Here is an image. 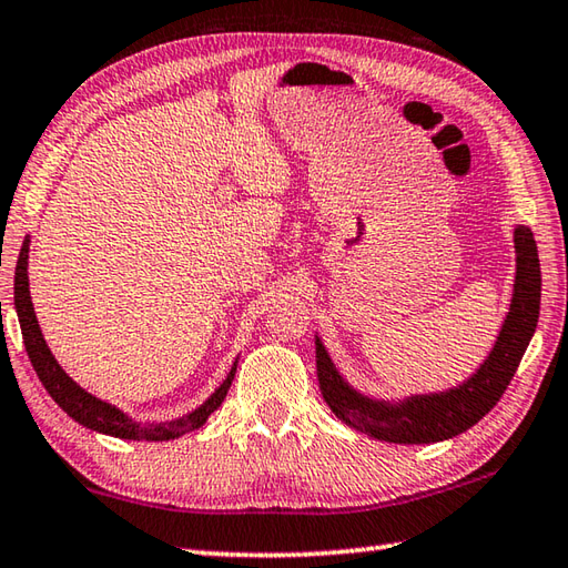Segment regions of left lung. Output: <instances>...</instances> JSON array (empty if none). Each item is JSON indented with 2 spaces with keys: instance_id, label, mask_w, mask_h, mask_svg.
<instances>
[{
  "instance_id": "obj_1",
  "label": "left lung",
  "mask_w": 568,
  "mask_h": 568,
  "mask_svg": "<svg viewBox=\"0 0 568 568\" xmlns=\"http://www.w3.org/2000/svg\"><path fill=\"white\" fill-rule=\"evenodd\" d=\"M515 285L509 313L493 344L490 354L475 374L446 392L410 394L406 398H372L354 388L332 362L325 344L315 335L317 379L322 396L344 424L366 433L369 438L420 446L438 443L473 428L490 410L513 382L521 354L535 337L541 300L539 253L531 229L515 226Z\"/></svg>"
}]
</instances>
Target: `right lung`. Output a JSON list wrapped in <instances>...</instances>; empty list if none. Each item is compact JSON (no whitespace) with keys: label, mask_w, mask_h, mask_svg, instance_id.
<instances>
[{"label":"right lung","mask_w":568,"mask_h":568,"mask_svg":"<svg viewBox=\"0 0 568 568\" xmlns=\"http://www.w3.org/2000/svg\"><path fill=\"white\" fill-rule=\"evenodd\" d=\"M29 236L21 246L19 261H17V273H14V307L19 315V325H21V337H24V347L29 359L37 369L39 379L43 388L51 394V398L59 404L65 414H69L78 424L105 433V436H115V438H125V440H174L184 436V433L194 430L199 426L206 424V418L214 414V410L224 402L233 374H236L239 359L233 362L231 372L226 374V379L221 382V386L211 394L202 406H196L194 410H189L182 418L174 420H162V424H142V420H135L128 416L125 410H120L118 406L103 402L93 394H88L83 386H78L69 374L63 372V366L55 362V357L49 349L47 339L41 335L37 313H33V303L29 295Z\"/></svg>","instance_id":"add662e5"}]
</instances>
